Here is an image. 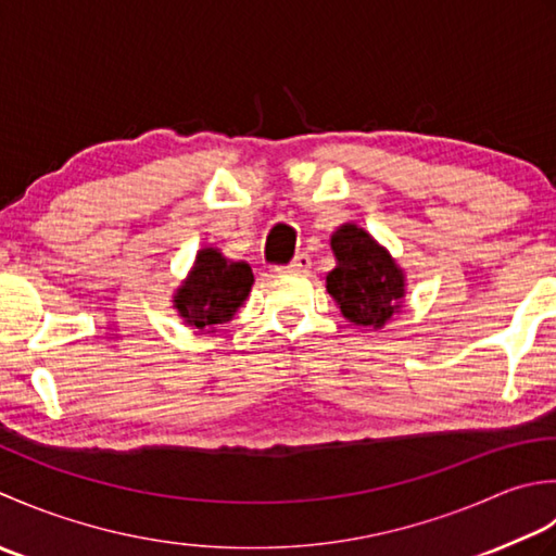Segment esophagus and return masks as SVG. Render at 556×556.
Wrapping results in <instances>:
<instances>
[{
	"mask_svg": "<svg viewBox=\"0 0 556 556\" xmlns=\"http://www.w3.org/2000/svg\"><path fill=\"white\" fill-rule=\"evenodd\" d=\"M312 268V258L309 254H294L292 262L288 266H282L280 270H288V274H307V270Z\"/></svg>",
	"mask_w": 556,
	"mask_h": 556,
	"instance_id": "esophagus-1",
	"label": "esophagus"
}]
</instances>
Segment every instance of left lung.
I'll list each match as a JSON object with an SVG mask.
<instances>
[{"instance_id":"left-lung-1","label":"left lung","mask_w":556,"mask_h":556,"mask_svg":"<svg viewBox=\"0 0 556 556\" xmlns=\"http://www.w3.org/2000/svg\"><path fill=\"white\" fill-rule=\"evenodd\" d=\"M331 249L336 268L326 276V290L345 319L369 328L391 321L405 298V274L393 256L355 223L331 235Z\"/></svg>"}]
</instances>
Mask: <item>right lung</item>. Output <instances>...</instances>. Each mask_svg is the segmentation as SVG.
<instances>
[{
	"mask_svg": "<svg viewBox=\"0 0 556 556\" xmlns=\"http://www.w3.org/2000/svg\"><path fill=\"white\" fill-rule=\"evenodd\" d=\"M254 274L244 262H230L215 247L201 249L194 268L175 292V309L199 331H213L218 324L230 321L242 307Z\"/></svg>",
	"mask_w": 556,
	"mask_h": 556,
	"instance_id": "add662e5",
	"label": "right lung"
}]
</instances>
